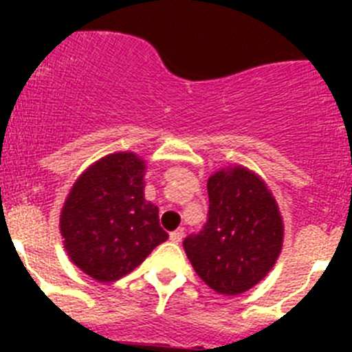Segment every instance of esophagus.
Here are the masks:
<instances>
[{
    "label": "esophagus",
    "instance_id": "1",
    "mask_svg": "<svg viewBox=\"0 0 352 352\" xmlns=\"http://www.w3.org/2000/svg\"><path fill=\"white\" fill-rule=\"evenodd\" d=\"M183 234H185V231H183V229H176V231L170 232L169 238H170V241H174V243H179V241L183 239Z\"/></svg>",
    "mask_w": 352,
    "mask_h": 352
}]
</instances>
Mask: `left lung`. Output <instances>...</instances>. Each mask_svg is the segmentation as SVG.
Masks as SVG:
<instances>
[{"label":"left lung","instance_id":"1","mask_svg":"<svg viewBox=\"0 0 352 352\" xmlns=\"http://www.w3.org/2000/svg\"><path fill=\"white\" fill-rule=\"evenodd\" d=\"M208 197L206 226L183 247L208 287L236 296L273 270L284 243V220L268 185L243 166L211 174Z\"/></svg>","mask_w":352,"mask_h":352}]
</instances>
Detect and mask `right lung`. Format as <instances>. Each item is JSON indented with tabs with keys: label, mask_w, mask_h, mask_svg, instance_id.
<instances>
[{
	"label": "right lung",
	"mask_w": 352,
	"mask_h": 352,
	"mask_svg": "<svg viewBox=\"0 0 352 352\" xmlns=\"http://www.w3.org/2000/svg\"><path fill=\"white\" fill-rule=\"evenodd\" d=\"M146 160L118 151L93 162L65 199L60 231L68 257L98 282L129 275L169 234L144 199Z\"/></svg>",
	"instance_id": "add662e5"
}]
</instances>
